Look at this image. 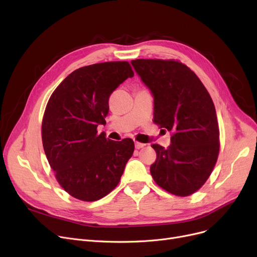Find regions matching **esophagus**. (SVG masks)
<instances>
[{"mask_svg":"<svg viewBox=\"0 0 257 257\" xmlns=\"http://www.w3.org/2000/svg\"><path fill=\"white\" fill-rule=\"evenodd\" d=\"M146 146V144H143V143H139V142H136V148L137 149H142L143 147Z\"/></svg>","mask_w":257,"mask_h":257,"instance_id":"1","label":"esophagus"}]
</instances>
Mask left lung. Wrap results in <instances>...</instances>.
Segmentation results:
<instances>
[{
    "label": "left lung",
    "instance_id": "1",
    "mask_svg": "<svg viewBox=\"0 0 257 257\" xmlns=\"http://www.w3.org/2000/svg\"><path fill=\"white\" fill-rule=\"evenodd\" d=\"M154 99L155 124L172 131L171 145L153 144L154 182L174 195L188 196L202 187L213 170L219 151L216 111L196 74L175 61H131Z\"/></svg>",
    "mask_w": 257,
    "mask_h": 257
}]
</instances>
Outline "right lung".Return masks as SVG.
I'll return each instance as SVG.
<instances>
[{
    "instance_id": "right-lung-1",
    "label": "right lung",
    "mask_w": 257,
    "mask_h": 257,
    "mask_svg": "<svg viewBox=\"0 0 257 257\" xmlns=\"http://www.w3.org/2000/svg\"><path fill=\"white\" fill-rule=\"evenodd\" d=\"M135 75L128 62H106L71 72L51 94L42 124L43 147L59 184L71 196L93 202L117 186L135 151L131 139L97 135L109 96Z\"/></svg>"
}]
</instances>
